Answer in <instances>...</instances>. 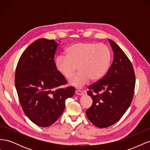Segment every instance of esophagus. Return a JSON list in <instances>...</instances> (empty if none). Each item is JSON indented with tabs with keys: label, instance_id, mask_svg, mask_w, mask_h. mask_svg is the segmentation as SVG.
<instances>
[{
	"label": "esophagus",
	"instance_id": "esophagus-1",
	"mask_svg": "<svg viewBox=\"0 0 150 150\" xmlns=\"http://www.w3.org/2000/svg\"><path fill=\"white\" fill-rule=\"evenodd\" d=\"M76 94H78V95H83L84 93L82 91H80V90H76Z\"/></svg>",
	"mask_w": 150,
	"mask_h": 150
}]
</instances>
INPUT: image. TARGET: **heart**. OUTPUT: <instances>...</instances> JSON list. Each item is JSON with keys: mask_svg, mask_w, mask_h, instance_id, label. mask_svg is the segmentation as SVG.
<instances>
[{"mask_svg": "<svg viewBox=\"0 0 150 150\" xmlns=\"http://www.w3.org/2000/svg\"><path fill=\"white\" fill-rule=\"evenodd\" d=\"M66 56L60 55L56 59L57 69L67 79H70L77 70L79 72L70 81V84L81 88L90 79H101L106 74L111 60L110 49L106 45L93 42H79L69 46Z\"/></svg>", "mask_w": 150, "mask_h": 150, "instance_id": "b5f03b06", "label": "heart"}]
</instances>
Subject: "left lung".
Listing matches in <instances>:
<instances>
[{
	"instance_id": "1",
	"label": "left lung",
	"mask_w": 150,
	"mask_h": 150,
	"mask_svg": "<svg viewBox=\"0 0 150 150\" xmlns=\"http://www.w3.org/2000/svg\"><path fill=\"white\" fill-rule=\"evenodd\" d=\"M109 42L114 59L102 79L89 86L88 94L93 104L86 110L89 120L100 128L118 121L132 102L135 74L132 64L122 50L112 40Z\"/></svg>"
}]
</instances>
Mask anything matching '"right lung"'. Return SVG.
I'll return each mask as SVG.
<instances>
[{
  "mask_svg": "<svg viewBox=\"0 0 150 150\" xmlns=\"http://www.w3.org/2000/svg\"><path fill=\"white\" fill-rule=\"evenodd\" d=\"M59 44L54 40L39 39L25 51L18 61L15 85L25 115L36 125L47 127L62 114L66 99L75 88H60L67 81L57 69L54 55Z\"/></svg>",
  "mask_w": 150,
  "mask_h": 150,
  "instance_id": "add662e5",
  "label": "right lung"
}]
</instances>
